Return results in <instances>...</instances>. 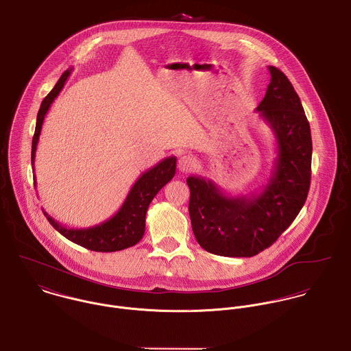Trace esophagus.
Instances as JSON below:
<instances>
[{
    "instance_id": "1",
    "label": "esophagus",
    "mask_w": 351,
    "mask_h": 351,
    "mask_svg": "<svg viewBox=\"0 0 351 351\" xmlns=\"http://www.w3.org/2000/svg\"><path fill=\"white\" fill-rule=\"evenodd\" d=\"M195 166H196L195 159L192 156H189V155H184V156H181L178 159V170L181 173H189V171H192L195 169Z\"/></svg>"
}]
</instances>
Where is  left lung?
Returning a JSON list of instances; mask_svg holds the SVG:
<instances>
[{
	"label": "left lung",
	"instance_id": "8db88e82",
	"mask_svg": "<svg viewBox=\"0 0 351 351\" xmlns=\"http://www.w3.org/2000/svg\"><path fill=\"white\" fill-rule=\"evenodd\" d=\"M271 82L257 112L272 129L278 156L263 192L230 197L213 181L188 177L189 217L199 245L214 254L252 257L269 247L300 214L311 186L312 136L298 94L268 66Z\"/></svg>",
	"mask_w": 351,
	"mask_h": 351
}]
</instances>
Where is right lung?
Returning <instances> with one entry per match:
<instances>
[{
  "mask_svg": "<svg viewBox=\"0 0 351 351\" xmlns=\"http://www.w3.org/2000/svg\"><path fill=\"white\" fill-rule=\"evenodd\" d=\"M72 69H68L62 73L54 88L47 94V97L42 101L40 109L36 117L35 133L32 137V149H31V162L34 165L35 151L42 129V123L45 116L47 114L51 104L61 93L64 84L71 76ZM176 156H170L159 162L152 169L144 171L138 180L133 184L129 191L123 204L118 210L117 214L110 219L102 222L101 225L87 228V229H69L58 223L53 219L47 213L43 211L45 217L50 222V225L62 234L69 241L87 247L95 252H117L126 249L129 246L136 245L144 235L145 232V214L149 203L156 196V193L174 177L176 174ZM34 170V167H32ZM35 182V178H34Z\"/></svg>",
  "mask_w": 351,
  "mask_h": 351,
  "instance_id": "1",
  "label": "right lung"
}]
</instances>
